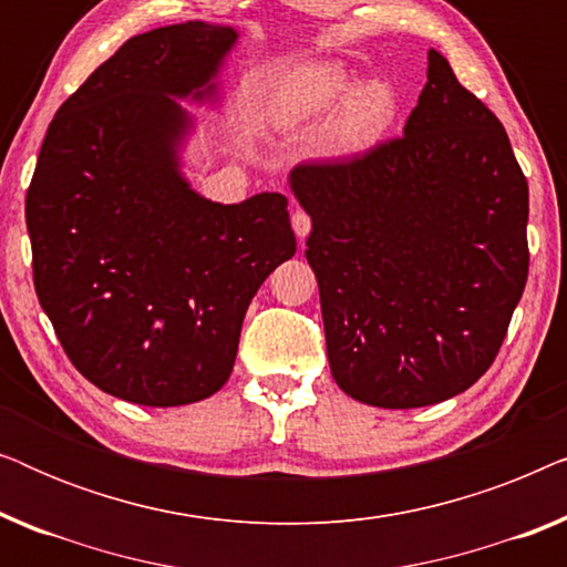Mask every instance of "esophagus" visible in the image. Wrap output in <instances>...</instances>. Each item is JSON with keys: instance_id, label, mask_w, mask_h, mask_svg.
<instances>
[{"instance_id": "esophagus-1", "label": "esophagus", "mask_w": 567, "mask_h": 567, "mask_svg": "<svg viewBox=\"0 0 567 567\" xmlns=\"http://www.w3.org/2000/svg\"><path fill=\"white\" fill-rule=\"evenodd\" d=\"M291 224H293V231H297V237L305 239L309 235V229H312V216L299 208V212H293Z\"/></svg>"}]
</instances>
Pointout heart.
Returning <instances> with one entry per match:
<instances>
[{"instance_id":"b5f03b06","label":"heart","mask_w":567,"mask_h":567,"mask_svg":"<svg viewBox=\"0 0 567 567\" xmlns=\"http://www.w3.org/2000/svg\"><path fill=\"white\" fill-rule=\"evenodd\" d=\"M336 136L346 150H361L382 136L398 111V97L386 82L371 80L359 84L353 72L336 61H320L299 69L281 95L286 121L301 123L338 111Z\"/></svg>"}]
</instances>
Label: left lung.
I'll return each instance as SVG.
<instances>
[{
	"label": "left lung",
	"mask_w": 567,
	"mask_h": 567,
	"mask_svg": "<svg viewBox=\"0 0 567 567\" xmlns=\"http://www.w3.org/2000/svg\"><path fill=\"white\" fill-rule=\"evenodd\" d=\"M330 371L353 400L423 408L491 369L529 276V185L506 128L429 51L402 136L301 162Z\"/></svg>",
	"instance_id": "obj_1"
}]
</instances>
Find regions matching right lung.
<instances>
[{"label":"right lung","mask_w":567,"mask_h":567,"mask_svg":"<svg viewBox=\"0 0 567 567\" xmlns=\"http://www.w3.org/2000/svg\"><path fill=\"white\" fill-rule=\"evenodd\" d=\"M237 30L193 20L128 38L53 115L25 198L33 284L76 371L150 408L212 398L260 284L297 252L289 200L190 188L175 97H212Z\"/></svg>","instance_id":"right-lung-1"}]
</instances>
